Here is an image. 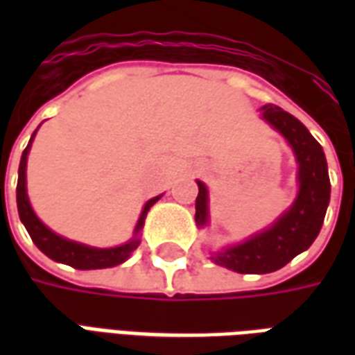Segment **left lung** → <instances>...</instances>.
Masks as SVG:
<instances>
[{
  "label": "left lung",
  "mask_w": 355,
  "mask_h": 355,
  "mask_svg": "<svg viewBox=\"0 0 355 355\" xmlns=\"http://www.w3.org/2000/svg\"><path fill=\"white\" fill-rule=\"evenodd\" d=\"M262 119L282 132L297 155L298 196L289 211H285L270 228L211 257L218 266L238 274H270L306 251L320 234L331 198L327 159L310 131L297 117L274 104L262 108ZM198 186L196 224L205 226L209 220V192L207 186L200 180Z\"/></svg>",
  "instance_id": "left-lung-1"
}]
</instances>
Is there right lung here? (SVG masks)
Wrapping results in <instances>:
<instances>
[{
    "instance_id": "add662e5",
    "label": "right lung",
    "mask_w": 355,
    "mask_h": 355,
    "mask_svg": "<svg viewBox=\"0 0 355 355\" xmlns=\"http://www.w3.org/2000/svg\"><path fill=\"white\" fill-rule=\"evenodd\" d=\"M35 132L32 135V139L28 142L26 150L22 152V157H20V167H19V184H17V207H19V216L22 224L26 226L30 238L34 241L37 249L45 253L49 259L57 262H62V264H68V266L78 268V270H98V268H112L117 266L125 262L131 253L139 247V232L142 230L144 226V218H146L148 211L154 205L155 201L159 200L162 196L157 198H152L150 201H146V205L140 213L139 223H137V228H135V236H132L131 241H127L123 245L119 247H110V249H96V247L83 245V243H78V241H72V239H66L62 236H58L53 230H49L45 224L35 216L34 209L30 205V200H28L26 193V159L28 152H30V146H32V140H34Z\"/></svg>"
}]
</instances>
